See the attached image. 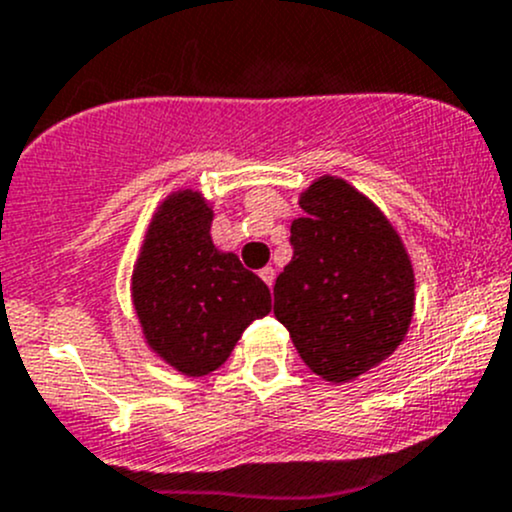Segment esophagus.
Here are the masks:
<instances>
[{
  "label": "esophagus",
  "instance_id": "1",
  "mask_svg": "<svg viewBox=\"0 0 512 512\" xmlns=\"http://www.w3.org/2000/svg\"><path fill=\"white\" fill-rule=\"evenodd\" d=\"M274 274H277V272H274V267H262V270H260V277H262V282H265L267 287H272V282H274Z\"/></svg>",
  "mask_w": 512,
  "mask_h": 512
}]
</instances>
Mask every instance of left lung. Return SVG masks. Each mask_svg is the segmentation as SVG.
Here are the masks:
<instances>
[{
	"mask_svg": "<svg viewBox=\"0 0 512 512\" xmlns=\"http://www.w3.org/2000/svg\"><path fill=\"white\" fill-rule=\"evenodd\" d=\"M292 262L274 282V316L306 365L348 383L395 351L410 328L414 272L400 235L363 193L321 176L299 198Z\"/></svg>",
	"mask_w": 512,
	"mask_h": 512,
	"instance_id": "obj_1",
	"label": "left lung"
}]
</instances>
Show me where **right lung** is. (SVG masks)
Segmentation results:
<instances>
[{
    "mask_svg": "<svg viewBox=\"0 0 512 512\" xmlns=\"http://www.w3.org/2000/svg\"><path fill=\"white\" fill-rule=\"evenodd\" d=\"M213 211L179 191L154 213L132 274V299L149 348L188 378L228 360L242 331L272 311L267 284L238 255L215 250Z\"/></svg>",
    "mask_w": 512,
    "mask_h": 512,
    "instance_id": "obj_1",
    "label": "right lung"
}]
</instances>
